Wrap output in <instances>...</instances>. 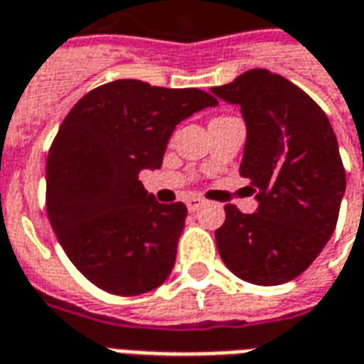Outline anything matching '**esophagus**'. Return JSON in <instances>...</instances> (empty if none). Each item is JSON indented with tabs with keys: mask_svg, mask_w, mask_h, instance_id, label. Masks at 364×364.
I'll use <instances>...</instances> for the list:
<instances>
[{
	"mask_svg": "<svg viewBox=\"0 0 364 364\" xmlns=\"http://www.w3.org/2000/svg\"><path fill=\"white\" fill-rule=\"evenodd\" d=\"M185 204H187L189 212H195V210H198L203 206V198H198V196H189V198L185 200Z\"/></svg>",
	"mask_w": 364,
	"mask_h": 364,
	"instance_id": "1",
	"label": "esophagus"
}]
</instances>
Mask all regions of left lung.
Segmentation results:
<instances>
[{
	"label": "left lung",
	"mask_w": 364,
	"mask_h": 364,
	"mask_svg": "<svg viewBox=\"0 0 364 364\" xmlns=\"http://www.w3.org/2000/svg\"><path fill=\"white\" fill-rule=\"evenodd\" d=\"M247 123L239 173L257 193L255 214L225 206L220 257L237 278L279 285L301 276L332 237L346 193L338 139L314 100L282 75L250 69L212 86Z\"/></svg>",
	"instance_id": "1"
}]
</instances>
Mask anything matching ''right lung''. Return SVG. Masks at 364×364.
I'll return each instance as SVG.
<instances>
[{
  "label": "right lung",
  "mask_w": 364,
  "mask_h": 364,
  "mask_svg": "<svg viewBox=\"0 0 364 364\" xmlns=\"http://www.w3.org/2000/svg\"><path fill=\"white\" fill-rule=\"evenodd\" d=\"M218 100L198 88L121 79L73 106L46 164V210L77 270L114 295H141L173 270L187 206L160 204L139 173L158 169L175 125Z\"/></svg>",
  "instance_id": "right-lung-1"
}]
</instances>
